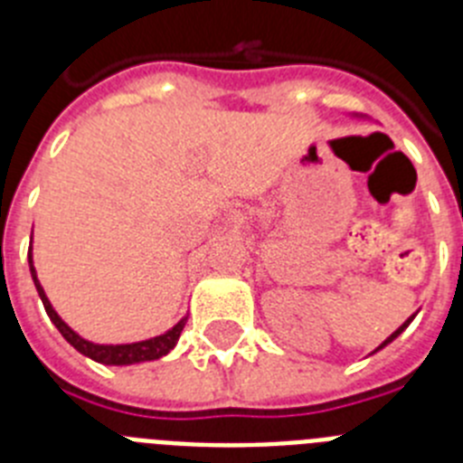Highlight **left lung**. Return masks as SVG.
<instances>
[{"mask_svg":"<svg viewBox=\"0 0 463 463\" xmlns=\"http://www.w3.org/2000/svg\"><path fill=\"white\" fill-rule=\"evenodd\" d=\"M412 317H415V315H412ZM412 317H408V320H406V322H403V325H401V326H399V329H396V331H394V334H392V336H390V338H387V341H384V343H383V345H380V347H384V345H387V343H392V341H394V338H396V336H399L401 331H403V329H406V326H408V325H411V322H412ZM380 347H378V350H380Z\"/></svg>","mask_w":463,"mask_h":463,"instance_id":"1","label":"left lung"}]
</instances>
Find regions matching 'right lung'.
Returning a JSON list of instances; mask_svg holds the SVG:
<instances>
[{
	"instance_id": "1",
	"label": "right lung",
	"mask_w": 463,
	"mask_h": 463,
	"mask_svg": "<svg viewBox=\"0 0 463 463\" xmlns=\"http://www.w3.org/2000/svg\"><path fill=\"white\" fill-rule=\"evenodd\" d=\"M27 257H30V271H32V278H34L36 292H39L41 301H43V308H46L48 317H51L52 325L60 329V334H62V336L67 338V341L71 343L80 354H85V357L94 359V362H99V364H110V366L150 362V359H159V357H165L166 353H171L175 343H178V338H181V331L183 326H185V320L178 322L174 329H169L166 334H162V336L148 338V341H141V343H127V345H97V343L85 341V338H80L76 331L69 329V326L62 322V317L52 310L46 292H43V288L39 285V278H36L34 267H32V250Z\"/></svg>"
}]
</instances>
